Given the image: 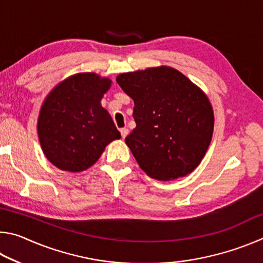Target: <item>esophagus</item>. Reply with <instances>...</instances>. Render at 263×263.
Segmentation results:
<instances>
[{
  "label": "esophagus",
  "instance_id": "1",
  "mask_svg": "<svg viewBox=\"0 0 263 263\" xmlns=\"http://www.w3.org/2000/svg\"><path fill=\"white\" fill-rule=\"evenodd\" d=\"M121 135H122V138H125L127 135H128V130L126 127H123V128H121Z\"/></svg>",
  "mask_w": 263,
  "mask_h": 263
}]
</instances>
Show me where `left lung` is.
Masks as SVG:
<instances>
[{"label":"left lung","instance_id":"1","mask_svg":"<svg viewBox=\"0 0 263 263\" xmlns=\"http://www.w3.org/2000/svg\"><path fill=\"white\" fill-rule=\"evenodd\" d=\"M116 81L135 102L136 128L125 142L142 171L161 181L193 172L213 133V110L206 95L167 66L124 73Z\"/></svg>","mask_w":263,"mask_h":263}]
</instances>
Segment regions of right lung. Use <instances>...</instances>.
Wrapping results in <instances>:
<instances>
[{
    "label": "right lung",
    "mask_w": 263,
    "mask_h": 263,
    "mask_svg": "<svg viewBox=\"0 0 263 263\" xmlns=\"http://www.w3.org/2000/svg\"><path fill=\"white\" fill-rule=\"evenodd\" d=\"M111 80L79 73L60 82L44 101L38 137L48 161L66 172L92 166L105 146L121 138L101 100Z\"/></svg>",
    "instance_id": "right-lung-1"
}]
</instances>
